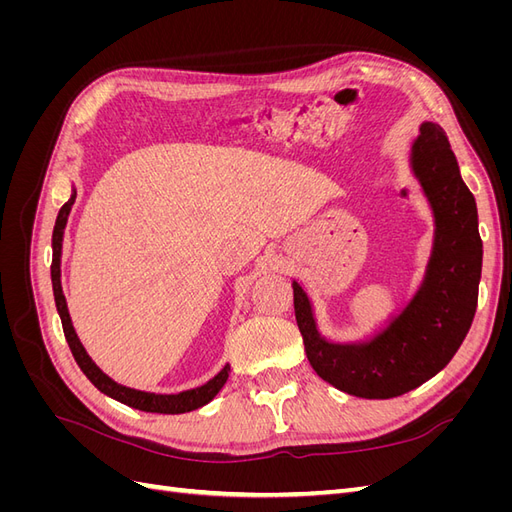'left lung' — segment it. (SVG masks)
Returning <instances> with one entry per match:
<instances>
[{"mask_svg":"<svg viewBox=\"0 0 512 512\" xmlns=\"http://www.w3.org/2000/svg\"><path fill=\"white\" fill-rule=\"evenodd\" d=\"M408 162L433 215L431 252L410 299L371 335L337 342L320 333L312 299L292 280L309 365L354 397L391 399L436 376L466 339L476 312L483 269L476 200L438 123L418 126Z\"/></svg>","mask_w":512,"mask_h":512,"instance_id":"obj_1","label":"left lung"}]
</instances>
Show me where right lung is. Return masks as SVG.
<instances>
[{
    "mask_svg": "<svg viewBox=\"0 0 512 512\" xmlns=\"http://www.w3.org/2000/svg\"><path fill=\"white\" fill-rule=\"evenodd\" d=\"M74 200H76V190L72 188L68 203L59 209V215L55 220V228H53V265H51V282H53L57 314L61 318V327H64L66 342H68V346L74 354V361L79 363L83 374L91 380V384H94L98 391L121 401V404H126L130 408L143 410V412H158V414H183V412H192L196 408L207 406L209 401L222 391V386L228 380V371H230L228 363L220 369V374H215L203 386H196V389L166 395V393H147V391L130 389V386H123V384L115 382L111 376H106L104 371L94 363V359H91V356L87 354L85 346L81 344L79 335H76V331H74V324H72V318H70V312H68V303H66V297H64V288H61V247H64V230H66L68 215L72 211Z\"/></svg>",
    "mask_w": 512,
    "mask_h": 512,
    "instance_id": "add662e5",
    "label": "right lung"
}]
</instances>
